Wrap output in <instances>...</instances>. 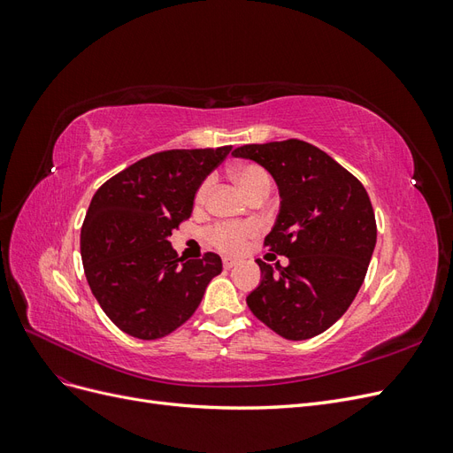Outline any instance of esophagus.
<instances>
[{
  "label": "esophagus",
  "mask_w": 453,
  "mask_h": 453,
  "mask_svg": "<svg viewBox=\"0 0 453 453\" xmlns=\"http://www.w3.org/2000/svg\"><path fill=\"white\" fill-rule=\"evenodd\" d=\"M238 265V258H232V257H225L223 258V266L228 270V268H232V266H236Z\"/></svg>",
  "instance_id": "obj_1"
}]
</instances>
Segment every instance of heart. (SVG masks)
I'll list each match as a JSON object with an SVG mask.
<instances>
[{
    "label": "heart",
    "mask_w": 453,
    "mask_h": 453,
    "mask_svg": "<svg viewBox=\"0 0 453 453\" xmlns=\"http://www.w3.org/2000/svg\"><path fill=\"white\" fill-rule=\"evenodd\" d=\"M232 177H234L236 185L242 188L243 195L251 193V190L258 187H270V180L263 168L253 166V164H242V166H236L232 170ZM208 187L210 183H203L198 193H196V202L202 203L205 200V195H208ZM255 232L253 225H234V223H221L211 228L210 238L211 242L225 251H240L243 248L245 240H248Z\"/></svg>",
    "instance_id": "heart-1"
}]
</instances>
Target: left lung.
Returning a JSON list of instances; mask_svg holds the SVG:
<instances>
[{"label": "left lung", "instance_id": "left-lung-1", "mask_svg": "<svg viewBox=\"0 0 453 453\" xmlns=\"http://www.w3.org/2000/svg\"><path fill=\"white\" fill-rule=\"evenodd\" d=\"M236 158L263 166L278 185L280 211L257 260L260 283L248 295L257 319L287 340L333 326L359 293L376 248V219L365 187L321 149L300 140L243 145Z\"/></svg>", "mask_w": 453, "mask_h": 453}]
</instances>
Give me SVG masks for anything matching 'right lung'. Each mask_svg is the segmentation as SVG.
<instances>
[{"instance_id":"obj_1","label":"right lung","mask_w":453,"mask_h":453,"mask_svg":"<svg viewBox=\"0 0 453 453\" xmlns=\"http://www.w3.org/2000/svg\"><path fill=\"white\" fill-rule=\"evenodd\" d=\"M230 145L172 149L142 158L105 181L81 228L90 291L120 331L157 340L193 315L221 257H177L172 232L190 217L195 196Z\"/></svg>"}]
</instances>
